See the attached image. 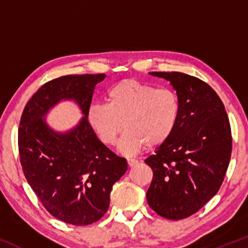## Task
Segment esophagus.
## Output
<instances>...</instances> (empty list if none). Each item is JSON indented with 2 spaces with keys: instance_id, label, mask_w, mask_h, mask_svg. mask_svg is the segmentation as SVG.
Masks as SVG:
<instances>
[{
  "instance_id": "obj_1",
  "label": "esophagus",
  "mask_w": 248,
  "mask_h": 248,
  "mask_svg": "<svg viewBox=\"0 0 248 248\" xmlns=\"http://www.w3.org/2000/svg\"><path fill=\"white\" fill-rule=\"evenodd\" d=\"M127 163H128V165L130 167H133V166H136L138 164V161H137V159H133V158H128Z\"/></svg>"
}]
</instances>
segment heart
I'll list each match as a JSON object with an SVG mask.
<instances>
[{"label":"heart","instance_id":"heart-1","mask_svg":"<svg viewBox=\"0 0 248 248\" xmlns=\"http://www.w3.org/2000/svg\"><path fill=\"white\" fill-rule=\"evenodd\" d=\"M106 105H93L87 112L91 127L106 145L118 143L121 154L132 155L143 148H159L175 133L182 105L169 89H156L133 78L123 79L107 92Z\"/></svg>","mask_w":248,"mask_h":248}]
</instances>
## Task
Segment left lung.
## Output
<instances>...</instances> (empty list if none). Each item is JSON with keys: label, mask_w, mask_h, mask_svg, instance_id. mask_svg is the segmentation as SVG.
Wrapping results in <instances>:
<instances>
[{"label": "left lung", "mask_w": 248, "mask_h": 248, "mask_svg": "<svg viewBox=\"0 0 248 248\" xmlns=\"http://www.w3.org/2000/svg\"><path fill=\"white\" fill-rule=\"evenodd\" d=\"M165 78L178 95L182 111L175 133L145 159L153 170L146 199L155 212L182 220L219 191L232 153L228 114L207 83L180 72H151Z\"/></svg>", "instance_id": "left-lung-1"}]
</instances>
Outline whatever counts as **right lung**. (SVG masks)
<instances>
[{"instance_id":"1","label":"right lung","mask_w":248,"mask_h":248,"mask_svg":"<svg viewBox=\"0 0 248 248\" xmlns=\"http://www.w3.org/2000/svg\"><path fill=\"white\" fill-rule=\"evenodd\" d=\"M105 74L65 75L44 84L24 108L18 151L25 177L46 210L73 225L102 219L112 185L128 169L98 140L87 120L95 85ZM62 99L74 100L84 115L69 133L54 132L44 115Z\"/></svg>"}]
</instances>
